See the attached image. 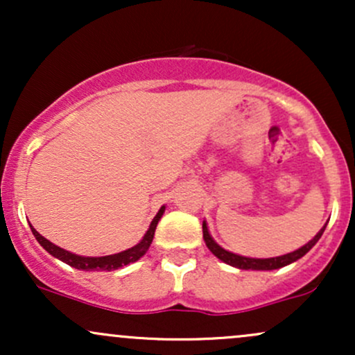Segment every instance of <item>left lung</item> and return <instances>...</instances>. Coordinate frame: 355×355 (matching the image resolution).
<instances>
[{
	"mask_svg": "<svg viewBox=\"0 0 355 355\" xmlns=\"http://www.w3.org/2000/svg\"><path fill=\"white\" fill-rule=\"evenodd\" d=\"M202 229H203V240H205L209 250L215 257H217V259L222 260V262L229 263V266H232V267L242 268V270H275V268L285 267V266H288V263L295 262V260L302 259V257L307 254V252L311 250V248L315 245L317 242H319V239L322 237V234H324V230H325V225L322 227L319 234H317L315 237L311 240V242L305 243L304 247L297 248V250L291 252V254H285L280 257H272V259H250V257H242L237 254H232V252L222 248L214 239H211V235L209 234V227H207L205 222H203Z\"/></svg>",
	"mask_w": 355,
	"mask_h": 355,
	"instance_id": "8db88e82",
	"label": "left lung"
}]
</instances>
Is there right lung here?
<instances>
[{"mask_svg":"<svg viewBox=\"0 0 355 355\" xmlns=\"http://www.w3.org/2000/svg\"><path fill=\"white\" fill-rule=\"evenodd\" d=\"M164 211H165V205L158 210V214L155 215V218L152 220V223H150L148 230H146L144 239H141L135 247L120 252V254L105 255V257H81V255L71 254V252H68V250H64V248L55 245V243H51L50 240L44 239L43 235H40L38 232L33 229V225H30V227H31V232H33L35 239L38 240L40 245H42L44 250L48 252V254H51L53 257H56V259L61 260V262L78 268V270H87V272L88 270H107V272H110V270H116V268L128 266V263L137 262L138 259H141V257L146 254V250H148L150 243H152V240H153L155 229H157V225H158V220L162 218Z\"/></svg>","mask_w":355,"mask_h":355,"instance_id":"obj_1","label":"right lung"}]
</instances>
